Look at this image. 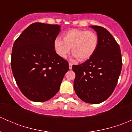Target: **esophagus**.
I'll return each instance as SVG.
<instances>
[{"label": "esophagus", "mask_w": 132, "mask_h": 132, "mask_svg": "<svg viewBox=\"0 0 132 132\" xmlns=\"http://www.w3.org/2000/svg\"><path fill=\"white\" fill-rule=\"evenodd\" d=\"M72 64H71V62H69V69H70V70H71V69H72Z\"/></svg>", "instance_id": "esophagus-1"}]
</instances>
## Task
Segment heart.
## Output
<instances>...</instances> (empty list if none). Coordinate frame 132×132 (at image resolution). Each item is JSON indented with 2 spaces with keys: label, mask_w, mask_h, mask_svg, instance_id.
<instances>
[{
  "label": "heart",
  "mask_w": 132,
  "mask_h": 132,
  "mask_svg": "<svg viewBox=\"0 0 132 132\" xmlns=\"http://www.w3.org/2000/svg\"><path fill=\"white\" fill-rule=\"evenodd\" d=\"M98 38L96 33L82 29H73L63 34V40L57 38L54 46L59 56L66 57L71 48V52L79 61L91 57L98 47Z\"/></svg>",
  "instance_id": "b5f03b06"
}]
</instances>
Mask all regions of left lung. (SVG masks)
Listing matches in <instances>:
<instances>
[{
  "label": "left lung",
  "instance_id": "obj_1",
  "mask_svg": "<svg viewBox=\"0 0 132 132\" xmlns=\"http://www.w3.org/2000/svg\"><path fill=\"white\" fill-rule=\"evenodd\" d=\"M97 33L98 45L91 58L73 65L74 90L82 101L92 104L104 102L114 91L122 68L120 47L105 28L91 25Z\"/></svg>",
  "mask_w": 132,
  "mask_h": 132
}]
</instances>
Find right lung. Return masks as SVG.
<instances>
[{"mask_svg": "<svg viewBox=\"0 0 132 132\" xmlns=\"http://www.w3.org/2000/svg\"><path fill=\"white\" fill-rule=\"evenodd\" d=\"M60 31V25L34 23L13 45V74L21 92L33 102H43L54 97L69 70L68 62L54 49Z\"/></svg>", "mask_w": 132, "mask_h": 132, "instance_id": "right-lung-1", "label": "right lung"}]
</instances>
